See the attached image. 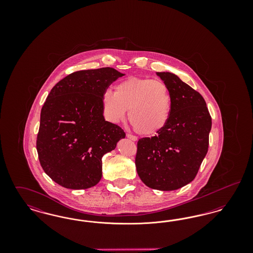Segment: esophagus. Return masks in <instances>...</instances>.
Segmentation results:
<instances>
[{"label": "esophagus", "instance_id": "34e87169", "mask_svg": "<svg viewBox=\"0 0 253 253\" xmlns=\"http://www.w3.org/2000/svg\"><path fill=\"white\" fill-rule=\"evenodd\" d=\"M126 136H127L128 138H130V139L132 140V141H137V137H136V136H134V135H132V134L127 133V134H126Z\"/></svg>", "mask_w": 253, "mask_h": 253}]
</instances>
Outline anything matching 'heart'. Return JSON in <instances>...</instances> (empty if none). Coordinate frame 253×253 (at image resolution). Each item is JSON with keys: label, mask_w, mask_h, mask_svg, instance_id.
Wrapping results in <instances>:
<instances>
[{"label": "heart", "mask_w": 253, "mask_h": 253, "mask_svg": "<svg viewBox=\"0 0 253 253\" xmlns=\"http://www.w3.org/2000/svg\"><path fill=\"white\" fill-rule=\"evenodd\" d=\"M101 103L107 121H124L129 110V121L134 131L142 135H154L169 122L172 96L163 81L130 77L115 86L114 94L104 93Z\"/></svg>", "instance_id": "heart-1"}]
</instances>
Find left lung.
Returning <instances> with one entry per match:
<instances>
[{"instance_id":"1","label":"left lung","mask_w":253,"mask_h":253,"mask_svg":"<svg viewBox=\"0 0 253 253\" xmlns=\"http://www.w3.org/2000/svg\"><path fill=\"white\" fill-rule=\"evenodd\" d=\"M168 84L172 106L164 129L137 142L135 167L145 185L174 191L194 179L209 148L211 118L203 96L170 72H157Z\"/></svg>"}]
</instances>
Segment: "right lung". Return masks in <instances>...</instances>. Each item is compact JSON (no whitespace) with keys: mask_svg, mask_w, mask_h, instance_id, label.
Here are the masks:
<instances>
[{"mask_svg":"<svg viewBox=\"0 0 253 253\" xmlns=\"http://www.w3.org/2000/svg\"><path fill=\"white\" fill-rule=\"evenodd\" d=\"M125 74L111 67L82 70L60 81L42 108L37 151L44 172L60 186L84 190L102 176V157L125 137L105 121L102 96Z\"/></svg>","mask_w":253,"mask_h":253,"instance_id":"1","label":"right lung"}]
</instances>
